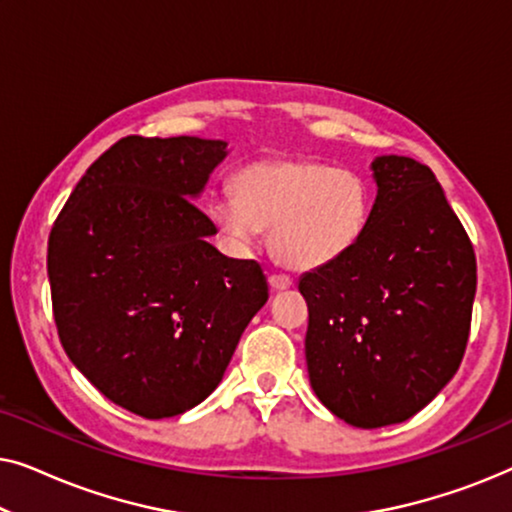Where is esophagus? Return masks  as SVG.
<instances>
[{
    "mask_svg": "<svg viewBox=\"0 0 512 512\" xmlns=\"http://www.w3.org/2000/svg\"><path fill=\"white\" fill-rule=\"evenodd\" d=\"M268 282H270L272 291H286V289H291L293 279L289 275H282V272H272V275L268 277Z\"/></svg>",
    "mask_w": 512,
    "mask_h": 512,
    "instance_id": "1",
    "label": "esophagus"
}]
</instances>
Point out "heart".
Listing matches in <instances>:
<instances>
[{
	"instance_id": "1",
	"label": "heart",
	"mask_w": 512,
	"mask_h": 512,
	"mask_svg": "<svg viewBox=\"0 0 512 512\" xmlns=\"http://www.w3.org/2000/svg\"><path fill=\"white\" fill-rule=\"evenodd\" d=\"M233 191L212 207L223 233L251 244L270 228L272 256L291 270L340 261L359 244L373 212V191L359 172L319 160H256L235 174Z\"/></svg>"
}]
</instances>
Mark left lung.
Returning a JSON list of instances; mask_svg holds the SVG:
<instances>
[{
  "label": "left lung",
  "instance_id": "obj_1",
  "mask_svg": "<svg viewBox=\"0 0 512 512\" xmlns=\"http://www.w3.org/2000/svg\"><path fill=\"white\" fill-rule=\"evenodd\" d=\"M373 177L359 244L298 284L314 394L359 429L405 422L452 380L478 284L473 244L431 167L380 156Z\"/></svg>",
  "mask_w": 512,
  "mask_h": 512
}]
</instances>
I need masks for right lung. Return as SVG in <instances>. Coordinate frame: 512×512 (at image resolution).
I'll use <instances>...</instances> for the list:
<instances>
[{
	"label": "right lung",
	"mask_w": 512,
	"mask_h": 512,
	"mask_svg": "<svg viewBox=\"0 0 512 512\" xmlns=\"http://www.w3.org/2000/svg\"><path fill=\"white\" fill-rule=\"evenodd\" d=\"M226 142L118 139L88 167L48 237L53 317L69 361L146 419L195 408L219 387L268 300L256 261L207 242L195 207Z\"/></svg>",
	"instance_id": "right-lung-1"
}]
</instances>
